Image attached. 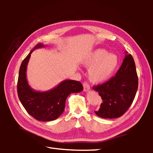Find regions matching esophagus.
Wrapping results in <instances>:
<instances>
[{
    "mask_svg": "<svg viewBox=\"0 0 153 153\" xmlns=\"http://www.w3.org/2000/svg\"><path fill=\"white\" fill-rule=\"evenodd\" d=\"M83 86H84V92L88 91V90H89L90 88V85L88 84V83L86 82H84V84H83Z\"/></svg>",
    "mask_w": 153,
    "mask_h": 153,
    "instance_id": "34e87169",
    "label": "esophagus"
}]
</instances>
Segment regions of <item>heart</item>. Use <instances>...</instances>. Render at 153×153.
I'll return each mask as SVG.
<instances>
[{"label": "heart", "mask_w": 153, "mask_h": 153, "mask_svg": "<svg viewBox=\"0 0 153 153\" xmlns=\"http://www.w3.org/2000/svg\"><path fill=\"white\" fill-rule=\"evenodd\" d=\"M118 63L117 56L101 48L93 51L84 61V65L90 67L89 79L94 83H101L109 78L117 69Z\"/></svg>", "instance_id": "1"}]
</instances>
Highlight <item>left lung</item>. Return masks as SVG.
<instances>
[{"instance_id": "1", "label": "left lung", "mask_w": 153, "mask_h": 153, "mask_svg": "<svg viewBox=\"0 0 153 153\" xmlns=\"http://www.w3.org/2000/svg\"><path fill=\"white\" fill-rule=\"evenodd\" d=\"M138 86L135 62L132 56L126 52L122 65L115 76L93 87L102 100L100 107L95 113L105 119L122 116L132 104Z\"/></svg>"}]
</instances>
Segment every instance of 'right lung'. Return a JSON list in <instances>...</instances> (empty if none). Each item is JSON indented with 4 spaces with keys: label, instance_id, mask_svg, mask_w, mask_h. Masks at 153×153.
<instances>
[{
    "label": "right lung",
    "instance_id": "add662e5",
    "mask_svg": "<svg viewBox=\"0 0 153 153\" xmlns=\"http://www.w3.org/2000/svg\"><path fill=\"white\" fill-rule=\"evenodd\" d=\"M43 46L42 44H38L33 51ZM33 51H30L20 66L17 81L18 97L27 112L36 120L53 121L63 113L67 97L71 93L81 92L84 88L81 82L71 79L64 80L46 92H38L31 88L27 81L26 69Z\"/></svg>",
    "mask_w": 153,
    "mask_h": 153
}]
</instances>
